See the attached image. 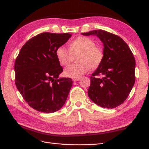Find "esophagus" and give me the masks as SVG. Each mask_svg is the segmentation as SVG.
Here are the masks:
<instances>
[{
  "mask_svg": "<svg viewBox=\"0 0 149 149\" xmlns=\"http://www.w3.org/2000/svg\"><path fill=\"white\" fill-rule=\"evenodd\" d=\"M81 79V78L80 77H77V78H73L72 79V81H74V82H75V81H79Z\"/></svg>",
  "mask_w": 149,
  "mask_h": 149,
  "instance_id": "obj_1",
  "label": "esophagus"
}]
</instances>
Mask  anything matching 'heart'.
Returning <instances> with one entry per match:
<instances>
[{
  "label": "heart",
  "instance_id": "1",
  "mask_svg": "<svg viewBox=\"0 0 149 149\" xmlns=\"http://www.w3.org/2000/svg\"><path fill=\"white\" fill-rule=\"evenodd\" d=\"M78 63L68 65L65 69L64 74L68 77L77 78L87 73L90 68L95 69L100 66L104 56L103 48L96 45L91 38L79 36L70 44L69 49L63 46H59L56 55L61 65L66 66L70 63L73 54H77Z\"/></svg>",
  "mask_w": 149,
  "mask_h": 149
}]
</instances>
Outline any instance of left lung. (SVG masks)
Instances as JSON below:
<instances>
[{
    "mask_svg": "<svg viewBox=\"0 0 149 149\" xmlns=\"http://www.w3.org/2000/svg\"><path fill=\"white\" fill-rule=\"evenodd\" d=\"M82 34L98 36L104 46L102 63L90 77L88 96L103 108L121 105L135 82V59L132 51L122 38L107 31L96 30Z\"/></svg>",
    "mask_w": 149,
    "mask_h": 149,
    "instance_id": "left-lung-1",
    "label": "left lung"
}]
</instances>
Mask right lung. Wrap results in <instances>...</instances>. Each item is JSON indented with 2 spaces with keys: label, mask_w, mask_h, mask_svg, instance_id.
<instances>
[{
  "label": "right lung",
  "mask_w": 149,
  "mask_h": 149,
  "mask_svg": "<svg viewBox=\"0 0 149 149\" xmlns=\"http://www.w3.org/2000/svg\"><path fill=\"white\" fill-rule=\"evenodd\" d=\"M71 34L43 32L23 45L15 63V84L33 109L55 112L65 104L72 86L70 78H60L63 71L56 55Z\"/></svg>",
  "instance_id": "add662e5"
}]
</instances>
